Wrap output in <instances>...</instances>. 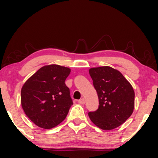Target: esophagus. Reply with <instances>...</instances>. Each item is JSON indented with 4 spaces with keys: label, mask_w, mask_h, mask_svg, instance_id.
Segmentation results:
<instances>
[{
    "label": "esophagus",
    "mask_w": 158,
    "mask_h": 158,
    "mask_svg": "<svg viewBox=\"0 0 158 158\" xmlns=\"http://www.w3.org/2000/svg\"><path fill=\"white\" fill-rule=\"evenodd\" d=\"M78 102H79V104H81V105H84L85 103V99H84V98H81V99H80L79 101H78Z\"/></svg>",
    "instance_id": "esophagus-1"
}]
</instances>
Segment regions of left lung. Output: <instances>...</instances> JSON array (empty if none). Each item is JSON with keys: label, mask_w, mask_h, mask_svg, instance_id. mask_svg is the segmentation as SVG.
Segmentation results:
<instances>
[{"label": "left lung", "mask_w": 158, "mask_h": 158, "mask_svg": "<svg viewBox=\"0 0 158 158\" xmlns=\"http://www.w3.org/2000/svg\"><path fill=\"white\" fill-rule=\"evenodd\" d=\"M89 73L99 98V108L89 112L90 120L102 130L117 128L135 108V91L119 70L108 66L93 68Z\"/></svg>", "instance_id": "left-lung-1"}]
</instances>
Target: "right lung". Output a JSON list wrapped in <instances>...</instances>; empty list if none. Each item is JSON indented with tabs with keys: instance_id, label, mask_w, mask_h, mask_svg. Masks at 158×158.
Returning <instances> with one entry per match:
<instances>
[{
	"instance_id": "obj_1",
	"label": "right lung",
	"mask_w": 158,
	"mask_h": 158,
	"mask_svg": "<svg viewBox=\"0 0 158 158\" xmlns=\"http://www.w3.org/2000/svg\"><path fill=\"white\" fill-rule=\"evenodd\" d=\"M70 69L58 64L42 67L29 78L21 92L24 113L40 128H54L66 118L73 105L64 81Z\"/></svg>"
}]
</instances>
